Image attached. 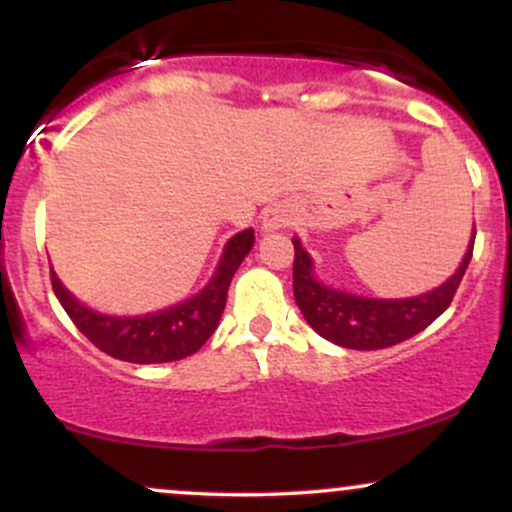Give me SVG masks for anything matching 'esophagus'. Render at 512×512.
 Returning a JSON list of instances; mask_svg holds the SVG:
<instances>
[{
    "mask_svg": "<svg viewBox=\"0 0 512 512\" xmlns=\"http://www.w3.org/2000/svg\"><path fill=\"white\" fill-rule=\"evenodd\" d=\"M289 223H291V214L284 204H272V207H267L262 211V231L264 233L281 231V228H286Z\"/></svg>",
    "mask_w": 512,
    "mask_h": 512,
    "instance_id": "1",
    "label": "esophagus"
}]
</instances>
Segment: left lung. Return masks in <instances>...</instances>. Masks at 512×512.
Segmentation results:
<instances>
[{
	"label": "left lung",
	"instance_id": "1",
	"mask_svg": "<svg viewBox=\"0 0 512 512\" xmlns=\"http://www.w3.org/2000/svg\"><path fill=\"white\" fill-rule=\"evenodd\" d=\"M472 248L474 231L460 267L438 289L411 298H370L322 284L313 257L301 238L293 236V296L305 322L327 342L356 351L387 349L426 330L445 313L472 260Z\"/></svg>",
	"mask_w": 512,
	"mask_h": 512
}]
</instances>
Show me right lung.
Segmentation results:
<instances>
[{
    "label": "right lung",
    "mask_w": 512,
    "mask_h": 512,
    "mask_svg": "<svg viewBox=\"0 0 512 512\" xmlns=\"http://www.w3.org/2000/svg\"><path fill=\"white\" fill-rule=\"evenodd\" d=\"M255 245V231L245 228L223 245L214 274L195 296L144 315H105L81 303L50 267L57 301L79 332L108 356L127 363H170L192 356L219 327L228 286L240 262Z\"/></svg>",
    "instance_id": "add662e5"
}]
</instances>
